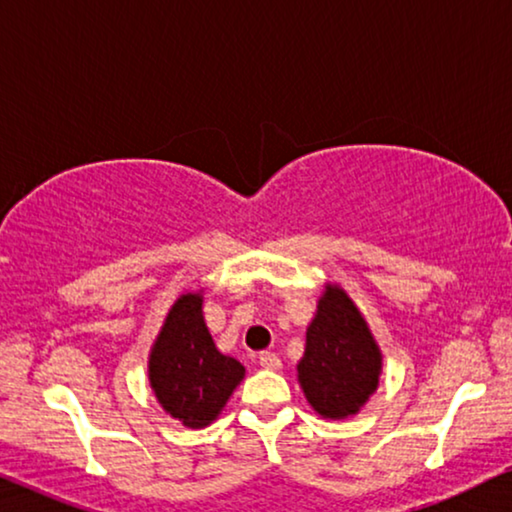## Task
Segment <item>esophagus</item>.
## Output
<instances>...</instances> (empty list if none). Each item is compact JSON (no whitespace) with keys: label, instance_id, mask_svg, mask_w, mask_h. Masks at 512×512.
<instances>
[{"label":"esophagus","instance_id":"esophagus-1","mask_svg":"<svg viewBox=\"0 0 512 512\" xmlns=\"http://www.w3.org/2000/svg\"><path fill=\"white\" fill-rule=\"evenodd\" d=\"M258 363H261L265 370H279V368H282V359H279L275 352H261V356H258Z\"/></svg>","mask_w":512,"mask_h":512}]
</instances>
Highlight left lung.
I'll return each instance as SVG.
<instances>
[{
  "mask_svg": "<svg viewBox=\"0 0 512 512\" xmlns=\"http://www.w3.org/2000/svg\"><path fill=\"white\" fill-rule=\"evenodd\" d=\"M382 356L361 312L345 291L328 286L307 328L298 380L319 415H356L380 382Z\"/></svg>",
  "mask_w": 512,
  "mask_h": 512,
  "instance_id": "8db88e82",
  "label": "left lung"
}]
</instances>
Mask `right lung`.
Masks as SVG:
<instances>
[{
  "label": "right lung",
  "instance_id": "1",
  "mask_svg": "<svg viewBox=\"0 0 512 512\" xmlns=\"http://www.w3.org/2000/svg\"><path fill=\"white\" fill-rule=\"evenodd\" d=\"M242 377V363L216 349L202 319V298L181 296L151 349L149 380L160 405L184 426H207Z\"/></svg>",
  "mask_w": 512,
  "mask_h": 512
}]
</instances>
